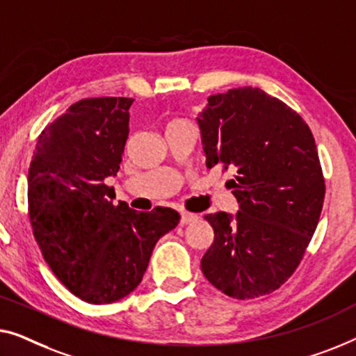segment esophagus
<instances>
[{"label": "esophagus", "mask_w": 356, "mask_h": 356, "mask_svg": "<svg viewBox=\"0 0 356 356\" xmlns=\"http://www.w3.org/2000/svg\"><path fill=\"white\" fill-rule=\"evenodd\" d=\"M197 218H198L197 214L188 213V211H182V213H180V224H182V226H185V224L193 222Z\"/></svg>", "instance_id": "1"}]
</instances>
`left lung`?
<instances>
[{
	"label": "left lung",
	"mask_w": 356,
	"mask_h": 356,
	"mask_svg": "<svg viewBox=\"0 0 356 356\" xmlns=\"http://www.w3.org/2000/svg\"><path fill=\"white\" fill-rule=\"evenodd\" d=\"M197 124L207 166H232L237 214H207L214 242L202 258L209 282L247 300L279 289L302 261L321 216L324 177L300 114L261 88L211 95Z\"/></svg>",
	"instance_id": "1"
}]
</instances>
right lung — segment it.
Wrapping results in <instances>:
<instances>
[{
    "instance_id": "obj_1",
    "label": "right lung",
    "mask_w": 356,
    "mask_h": 356,
    "mask_svg": "<svg viewBox=\"0 0 356 356\" xmlns=\"http://www.w3.org/2000/svg\"><path fill=\"white\" fill-rule=\"evenodd\" d=\"M132 98H85L40 134L29 169V216L44 261L80 300L113 303L148 268L154 245L179 224L176 209L135 211L104 179L116 176Z\"/></svg>"
}]
</instances>
